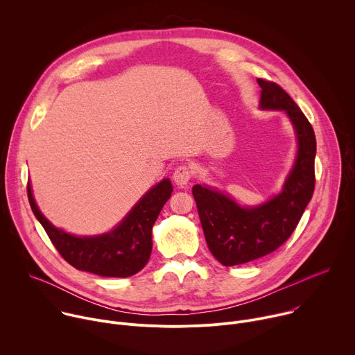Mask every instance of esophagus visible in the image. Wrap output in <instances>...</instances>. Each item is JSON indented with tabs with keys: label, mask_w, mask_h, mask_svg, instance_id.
Returning <instances> with one entry per match:
<instances>
[{
	"label": "esophagus",
	"mask_w": 355,
	"mask_h": 355,
	"mask_svg": "<svg viewBox=\"0 0 355 355\" xmlns=\"http://www.w3.org/2000/svg\"><path fill=\"white\" fill-rule=\"evenodd\" d=\"M191 177H192V171L188 166H180L178 168H175V171L173 174L174 182L180 187H185L189 182Z\"/></svg>",
	"instance_id": "esophagus-1"
}]
</instances>
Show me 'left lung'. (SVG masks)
<instances>
[{
  "label": "left lung",
  "instance_id": "obj_1",
  "mask_svg": "<svg viewBox=\"0 0 355 355\" xmlns=\"http://www.w3.org/2000/svg\"><path fill=\"white\" fill-rule=\"evenodd\" d=\"M260 110L284 111L293 126L297 151L282 191L257 207H241L208 185H193L192 195L214 257L232 267L264 257L282 245L296 229L315 191L316 137L295 101L275 83L257 78Z\"/></svg>",
  "mask_w": 355,
  "mask_h": 355
}]
</instances>
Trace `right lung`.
Listing matches in <instances>:
<instances>
[{"mask_svg":"<svg viewBox=\"0 0 355 355\" xmlns=\"http://www.w3.org/2000/svg\"><path fill=\"white\" fill-rule=\"evenodd\" d=\"M171 192V181L164 178L150 188L111 232L98 236H74L53 226L44 218L35 202L31 182H28L32 212L60 256L80 271L114 278L135 275L147 264L153 245L151 229Z\"/></svg>","mask_w":355,"mask_h":355,"instance_id":"obj_1","label":"right lung"}]
</instances>
